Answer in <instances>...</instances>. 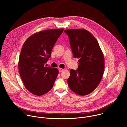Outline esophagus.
<instances>
[{
  "mask_svg": "<svg viewBox=\"0 0 127 127\" xmlns=\"http://www.w3.org/2000/svg\"><path fill=\"white\" fill-rule=\"evenodd\" d=\"M64 70V69L63 68H59V71L60 72H62Z\"/></svg>",
  "mask_w": 127,
  "mask_h": 127,
  "instance_id": "34e87169",
  "label": "esophagus"
}]
</instances>
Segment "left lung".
I'll return each mask as SVG.
<instances>
[{
	"label": "left lung",
	"instance_id": "8db88e82",
	"mask_svg": "<svg viewBox=\"0 0 127 127\" xmlns=\"http://www.w3.org/2000/svg\"><path fill=\"white\" fill-rule=\"evenodd\" d=\"M74 58L79 59L77 70H70L69 88L79 95L92 93L97 87L104 69L103 54L95 37L83 29L65 30Z\"/></svg>",
	"mask_w": 127,
	"mask_h": 127
}]
</instances>
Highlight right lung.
<instances>
[{
  "instance_id": "right-lung-1",
  "label": "right lung",
  "mask_w": 127,
  "mask_h": 127,
  "mask_svg": "<svg viewBox=\"0 0 127 127\" xmlns=\"http://www.w3.org/2000/svg\"><path fill=\"white\" fill-rule=\"evenodd\" d=\"M63 31L58 29L37 32L23 45L18 64L19 72L25 87L34 95L41 96L49 92L57 78L58 69L44 65Z\"/></svg>"
}]
</instances>
